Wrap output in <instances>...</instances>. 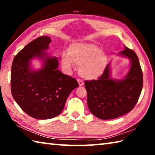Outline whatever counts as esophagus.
<instances>
[{"mask_svg": "<svg viewBox=\"0 0 155 155\" xmlns=\"http://www.w3.org/2000/svg\"><path fill=\"white\" fill-rule=\"evenodd\" d=\"M77 81H78V84H79V86H83V85H84V82H83V80H81V79H79V78H78Z\"/></svg>", "mask_w": 155, "mask_h": 155, "instance_id": "34e87169", "label": "esophagus"}]
</instances>
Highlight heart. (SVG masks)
<instances>
[{
  "instance_id": "b5f03b06",
  "label": "heart",
  "mask_w": 155,
  "mask_h": 155,
  "mask_svg": "<svg viewBox=\"0 0 155 155\" xmlns=\"http://www.w3.org/2000/svg\"><path fill=\"white\" fill-rule=\"evenodd\" d=\"M107 56L101 49L93 44L75 43L70 47L67 54L61 57L62 65L67 70L72 64L78 68V73L83 78L94 80L103 74L107 65Z\"/></svg>"
}]
</instances>
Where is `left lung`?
Here are the masks:
<instances>
[{"instance_id":"1","label":"left lung","mask_w":155,"mask_h":155,"mask_svg":"<svg viewBox=\"0 0 155 155\" xmlns=\"http://www.w3.org/2000/svg\"><path fill=\"white\" fill-rule=\"evenodd\" d=\"M118 55L130 61L129 71L124 78H111L109 63L98 80L85 81L88 108L102 120L117 118L130 112L137 104L142 90L143 74L137 54L124 46Z\"/></svg>"}]
</instances>
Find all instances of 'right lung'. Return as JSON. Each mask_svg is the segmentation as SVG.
<instances>
[{"label":"right lung","mask_w":155,"mask_h":155,"mask_svg":"<svg viewBox=\"0 0 155 155\" xmlns=\"http://www.w3.org/2000/svg\"><path fill=\"white\" fill-rule=\"evenodd\" d=\"M51 42L48 36L36 38L15 56L12 65L13 98L26 114L39 120L59 115L70 92L78 86L74 78L58 70L57 57L46 52ZM35 58L43 61L39 70L30 68L31 61Z\"/></svg>","instance_id":"obj_1"}]
</instances>
